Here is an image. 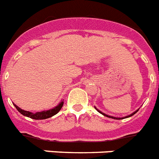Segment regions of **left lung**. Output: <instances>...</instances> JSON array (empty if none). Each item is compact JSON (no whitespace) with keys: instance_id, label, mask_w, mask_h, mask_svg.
<instances>
[{"instance_id":"left-lung-1","label":"left lung","mask_w":159,"mask_h":159,"mask_svg":"<svg viewBox=\"0 0 159 159\" xmlns=\"http://www.w3.org/2000/svg\"><path fill=\"white\" fill-rule=\"evenodd\" d=\"M95 108H96V110L98 111L99 112H100V113H101V114L102 115H104V116H107V117H109V118H112V119H116V120H121V119H124V118H128V117H129V116H132L133 115H134L135 114V113H136L137 112H138V110H139V109H138V110L137 111H135V112H134L132 113V114H130V115H129V116H125V117H115V116H108V115H107V114H105V113H104V112H100V110H98V109H97V108H96V107H95Z\"/></svg>"}]
</instances>
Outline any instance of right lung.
Returning <instances> with one entry per match:
<instances>
[{"mask_svg": "<svg viewBox=\"0 0 159 159\" xmlns=\"http://www.w3.org/2000/svg\"><path fill=\"white\" fill-rule=\"evenodd\" d=\"M14 104L15 108L17 109V111H18L20 113H21L23 116H27V117H30V118L34 119V120H44V119L50 118L51 116H55V114H57V113L60 111V109L62 108V107H63V101H61L56 107L51 108L50 110L43 111V112H35V113L29 112V111L23 110V109L19 108L18 106H17L15 104Z\"/></svg>", "mask_w": 159, "mask_h": 159, "instance_id": "1", "label": "right lung"}]
</instances>
